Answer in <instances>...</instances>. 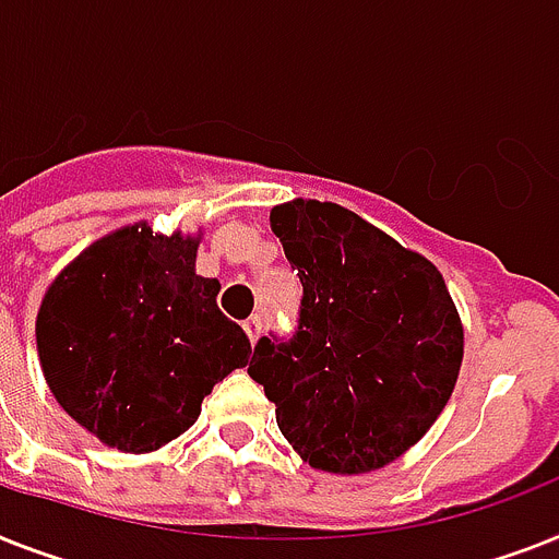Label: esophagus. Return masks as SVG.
<instances>
[{"label":"esophagus","mask_w":559,"mask_h":559,"mask_svg":"<svg viewBox=\"0 0 559 559\" xmlns=\"http://www.w3.org/2000/svg\"><path fill=\"white\" fill-rule=\"evenodd\" d=\"M243 330H247L249 342L255 344L258 338H261V330H264V321H261V316H249V319L243 321Z\"/></svg>","instance_id":"obj_1"}]
</instances>
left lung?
<instances>
[{"label":"left lung","instance_id":"left-lung-1","mask_svg":"<svg viewBox=\"0 0 559 559\" xmlns=\"http://www.w3.org/2000/svg\"><path fill=\"white\" fill-rule=\"evenodd\" d=\"M270 224L304 295L293 338L264 335L249 376L312 468H384L453 393L465 342L451 293L428 258L338 203L298 198Z\"/></svg>","mask_w":559,"mask_h":559}]
</instances>
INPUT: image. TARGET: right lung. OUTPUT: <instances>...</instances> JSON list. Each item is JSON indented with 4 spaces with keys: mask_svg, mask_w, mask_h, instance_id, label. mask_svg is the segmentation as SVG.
I'll list each match as a JSON object with an SVG mask.
<instances>
[{
    "mask_svg": "<svg viewBox=\"0 0 559 559\" xmlns=\"http://www.w3.org/2000/svg\"><path fill=\"white\" fill-rule=\"evenodd\" d=\"M201 238L122 226L59 272L36 316L45 382L62 411L122 453L192 428L203 396L249 365V338L194 272Z\"/></svg>",
    "mask_w": 559,
    "mask_h": 559,
    "instance_id": "obj_1",
    "label": "right lung"
}]
</instances>
